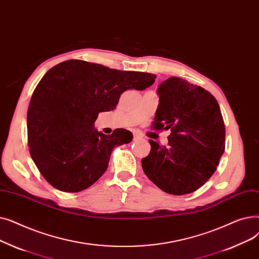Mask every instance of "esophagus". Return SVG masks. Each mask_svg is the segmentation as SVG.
<instances>
[{
  "label": "esophagus",
  "mask_w": 259,
  "mask_h": 259,
  "mask_svg": "<svg viewBox=\"0 0 259 259\" xmlns=\"http://www.w3.org/2000/svg\"><path fill=\"white\" fill-rule=\"evenodd\" d=\"M140 138H142L139 134H134V139L135 140H138V139H140Z\"/></svg>",
  "instance_id": "esophagus-1"
}]
</instances>
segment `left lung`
I'll use <instances>...</instances> for the list:
<instances>
[{
  "label": "left lung",
  "instance_id": "left-lung-1",
  "mask_svg": "<svg viewBox=\"0 0 259 259\" xmlns=\"http://www.w3.org/2000/svg\"><path fill=\"white\" fill-rule=\"evenodd\" d=\"M159 104L152 127L169 130L167 145L150 139L144 174L167 194L184 195L211 178L225 152L226 128L217 100L204 89L170 77L157 90Z\"/></svg>",
  "mask_w": 259,
  "mask_h": 259
}]
</instances>
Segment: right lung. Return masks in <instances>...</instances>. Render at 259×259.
Returning a JSON list of instances; mask_svg holds the SVG:
<instances>
[{
	"label": "right lung",
	"instance_id": "right-lung-1",
	"mask_svg": "<svg viewBox=\"0 0 259 259\" xmlns=\"http://www.w3.org/2000/svg\"><path fill=\"white\" fill-rule=\"evenodd\" d=\"M156 75L68 60L49 69L32 94L27 112L30 156L56 189L77 193L90 188L108 166L115 146L133 134L118 128L104 135L94 123L116 108L122 93L143 91Z\"/></svg>",
	"mask_w": 259,
	"mask_h": 259
}]
</instances>
